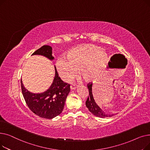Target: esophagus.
<instances>
[{
  "label": "esophagus",
  "mask_w": 150,
  "mask_h": 150,
  "mask_svg": "<svg viewBox=\"0 0 150 150\" xmlns=\"http://www.w3.org/2000/svg\"><path fill=\"white\" fill-rule=\"evenodd\" d=\"M77 88H78V86L76 85H72L70 86V89L74 90V89H76Z\"/></svg>",
  "instance_id": "1"
}]
</instances>
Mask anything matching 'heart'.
Listing matches in <instances>:
<instances>
[{"label": "heart", "mask_w": 150, "mask_h": 150, "mask_svg": "<svg viewBox=\"0 0 150 150\" xmlns=\"http://www.w3.org/2000/svg\"><path fill=\"white\" fill-rule=\"evenodd\" d=\"M103 49L93 45H83L71 49L66 54L60 56L57 61V69L63 80L69 81L78 75V69L88 80L93 79L96 71L107 60Z\"/></svg>", "instance_id": "obj_1"}]
</instances>
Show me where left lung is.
I'll list each match as a JSON object with an SVG mask.
<instances>
[{
  "mask_svg": "<svg viewBox=\"0 0 150 150\" xmlns=\"http://www.w3.org/2000/svg\"><path fill=\"white\" fill-rule=\"evenodd\" d=\"M88 88L89 89V96H88V98L86 101V106L88 108L89 111L94 115L100 118L111 117L113 116L114 114H109L105 112L96 103L95 100H94L92 93V84H88Z\"/></svg>",
  "mask_w": 150,
  "mask_h": 150,
  "instance_id": "obj_1",
  "label": "left lung"
}]
</instances>
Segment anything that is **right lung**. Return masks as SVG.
I'll use <instances>...</instances> for the list:
<instances>
[{
  "label": "right lung",
  "instance_id": "1",
  "mask_svg": "<svg viewBox=\"0 0 150 150\" xmlns=\"http://www.w3.org/2000/svg\"><path fill=\"white\" fill-rule=\"evenodd\" d=\"M42 55L52 61V47L44 45L31 55ZM55 75L52 85L46 91L35 93L28 91L21 80V88L23 98L30 109L39 117L47 119L59 115L64 109L66 98L70 92V84L61 80L56 67Z\"/></svg>",
  "mask_w": 150,
  "mask_h": 150
}]
</instances>
